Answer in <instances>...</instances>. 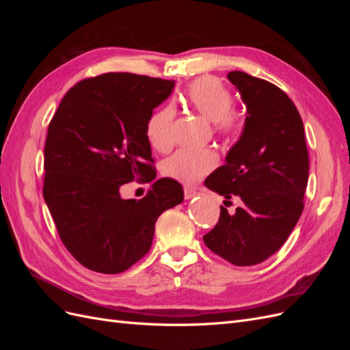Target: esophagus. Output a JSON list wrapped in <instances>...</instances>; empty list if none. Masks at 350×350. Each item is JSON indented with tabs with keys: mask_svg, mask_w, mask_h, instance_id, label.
Masks as SVG:
<instances>
[{
	"mask_svg": "<svg viewBox=\"0 0 350 350\" xmlns=\"http://www.w3.org/2000/svg\"><path fill=\"white\" fill-rule=\"evenodd\" d=\"M196 196H197V191H196L194 188H189V187L184 188V197H185V200H189V198H193Z\"/></svg>",
	"mask_w": 350,
	"mask_h": 350,
	"instance_id": "1",
	"label": "esophagus"
}]
</instances>
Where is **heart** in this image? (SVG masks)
<instances>
[{"label": "heart", "instance_id": "heart-1", "mask_svg": "<svg viewBox=\"0 0 350 350\" xmlns=\"http://www.w3.org/2000/svg\"><path fill=\"white\" fill-rule=\"evenodd\" d=\"M184 98L196 112L213 122L215 133L225 140H235L243 130V115L232 109L234 94L215 77H201L189 84ZM175 111L162 107L147 121V142L156 150H166L172 144ZM217 166V156L211 150L181 149L169 156L162 165L166 176L183 184H194Z\"/></svg>", "mask_w": 350, "mask_h": 350}]
</instances>
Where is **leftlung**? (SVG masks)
<instances>
[{
  "label": "left lung",
  "mask_w": 350,
  "mask_h": 350,
  "mask_svg": "<svg viewBox=\"0 0 350 350\" xmlns=\"http://www.w3.org/2000/svg\"><path fill=\"white\" fill-rule=\"evenodd\" d=\"M228 79L247 105L245 126L204 185L225 196V206L234 197L241 206L235 213L220 206L219 221L203 239L235 266H256L283 245L302 215L308 149L301 115L282 89L243 71Z\"/></svg>",
  "instance_id": "8db88e82"
}]
</instances>
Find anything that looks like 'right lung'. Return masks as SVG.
I'll return each mask as SVG.
<instances>
[{
  "label": "right lung",
  "instance_id": "obj_1",
  "mask_svg": "<svg viewBox=\"0 0 350 350\" xmlns=\"http://www.w3.org/2000/svg\"><path fill=\"white\" fill-rule=\"evenodd\" d=\"M174 80L105 72L72 86L48 126L44 198L58 235L89 270L116 274L152 247L154 224L181 203V184L157 179L146 197L122 200L120 187L156 178L146 125Z\"/></svg>",
  "mask_w": 350,
  "mask_h": 350
}]
</instances>
